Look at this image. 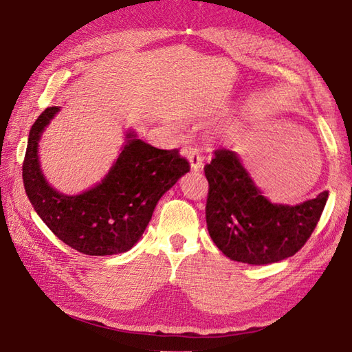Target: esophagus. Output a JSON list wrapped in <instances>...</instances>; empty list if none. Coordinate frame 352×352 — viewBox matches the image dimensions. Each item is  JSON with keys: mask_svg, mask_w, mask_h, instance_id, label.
I'll use <instances>...</instances> for the list:
<instances>
[{"mask_svg": "<svg viewBox=\"0 0 352 352\" xmlns=\"http://www.w3.org/2000/svg\"><path fill=\"white\" fill-rule=\"evenodd\" d=\"M184 154L187 156V159H189L190 166H192L193 170L201 169L204 157H202V154L199 153L198 148H193V146H186V148H184Z\"/></svg>", "mask_w": 352, "mask_h": 352, "instance_id": "34e87169", "label": "esophagus"}]
</instances>
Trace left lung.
I'll return each mask as SVG.
<instances>
[{"mask_svg":"<svg viewBox=\"0 0 352 352\" xmlns=\"http://www.w3.org/2000/svg\"><path fill=\"white\" fill-rule=\"evenodd\" d=\"M211 240L223 255L253 265L287 259L305 246L324 211L329 192L298 206L272 204L252 182L235 151L219 148L204 166Z\"/></svg>","mask_w":352,"mask_h":352,"instance_id":"8db88e82","label":"left lung"}]
</instances>
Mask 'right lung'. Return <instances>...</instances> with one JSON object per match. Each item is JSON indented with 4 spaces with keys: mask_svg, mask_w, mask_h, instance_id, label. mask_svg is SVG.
Masks as SVG:
<instances>
[{
    "mask_svg": "<svg viewBox=\"0 0 352 352\" xmlns=\"http://www.w3.org/2000/svg\"><path fill=\"white\" fill-rule=\"evenodd\" d=\"M58 106L46 108L34 121L22 165L23 187L31 206L58 239L91 256L127 252L141 239L162 195L190 170L178 150H159L133 132L102 183L67 196L46 183L38 163V139Z\"/></svg>",
    "mask_w": 352,
    "mask_h": 352,
    "instance_id": "right-lung-1",
    "label": "right lung"
}]
</instances>
